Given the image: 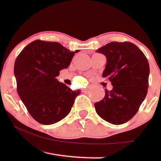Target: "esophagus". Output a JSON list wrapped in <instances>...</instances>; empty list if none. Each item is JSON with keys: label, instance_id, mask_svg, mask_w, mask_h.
Instances as JSON below:
<instances>
[{"label": "esophagus", "instance_id": "34e87169", "mask_svg": "<svg viewBox=\"0 0 161 161\" xmlns=\"http://www.w3.org/2000/svg\"><path fill=\"white\" fill-rule=\"evenodd\" d=\"M88 89H89V88H87V87H86V88H85V89H83V92H86Z\"/></svg>", "mask_w": 161, "mask_h": 161}]
</instances>
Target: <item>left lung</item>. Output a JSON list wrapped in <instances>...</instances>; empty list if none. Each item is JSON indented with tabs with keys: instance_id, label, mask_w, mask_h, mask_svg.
<instances>
[{
	"instance_id": "8db88e82",
	"label": "left lung",
	"mask_w": 161,
	"mask_h": 161,
	"mask_svg": "<svg viewBox=\"0 0 161 161\" xmlns=\"http://www.w3.org/2000/svg\"><path fill=\"white\" fill-rule=\"evenodd\" d=\"M106 56L103 73L113 89L94 104L97 114L113 125H122L135 116L149 87V65L142 50L129 42H112L97 50Z\"/></svg>"
}]
</instances>
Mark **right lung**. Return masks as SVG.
<instances>
[{"label":"right lung","instance_id":"1","mask_svg":"<svg viewBox=\"0 0 161 161\" xmlns=\"http://www.w3.org/2000/svg\"><path fill=\"white\" fill-rule=\"evenodd\" d=\"M78 52H71L56 42L35 40L16 58L17 92L31 116L40 124L52 125L63 119L80 93V89L72 91L56 79Z\"/></svg>","mask_w":161,"mask_h":161}]
</instances>
